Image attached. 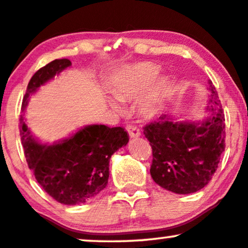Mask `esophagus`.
I'll use <instances>...</instances> for the list:
<instances>
[{
    "label": "esophagus",
    "instance_id": "1",
    "mask_svg": "<svg viewBox=\"0 0 248 248\" xmlns=\"http://www.w3.org/2000/svg\"><path fill=\"white\" fill-rule=\"evenodd\" d=\"M126 130L131 138H138V137H140V134H141L140 133V130L137 126H134V125H127Z\"/></svg>",
    "mask_w": 248,
    "mask_h": 248
}]
</instances>
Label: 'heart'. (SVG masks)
<instances>
[{
    "instance_id": "obj_1",
    "label": "heart",
    "mask_w": 248,
    "mask_h": 248,
    "mask_svg": "<svg viewBox=\"0 0 248 248\" xmlns=\"http://www.w3.org/2000/svg\"><path fill=\"white\" fill-rule=\"evenodd\" d=\"M160 72L157 65L152 63H139L136 65L127 66L118 73L116 78L112 94L119 101L132 99L139 95L152 82L148 93L140 99L138 109L141 116L151 118L156 114L158 102L166 94L168 80L163 76H156ZM112 107L118 108L116 101H110Z\"/></svg>"
}]
</instances>
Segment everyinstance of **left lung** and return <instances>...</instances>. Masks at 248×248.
Returning <instances> with one entry per match:
<instances>
[{"instance_id": "left-lung-1", "label": "left lung", "mask_w": 248, "mask_h": 248, "mask_svg": "<svg viewBox=\"0 0 248 248\" xmlns=\"http://www.w3.org/2000/svg\"><path fill=\"white\" fill-rule=\"evenodd\" d=\"M210 95L203 121H175L162 114L146 125L143 134L153 149L151 176L161 187L176 194L203 188L213 178L225 148V118L217 92L208 81Z\"/></svg>"}]
</instances>
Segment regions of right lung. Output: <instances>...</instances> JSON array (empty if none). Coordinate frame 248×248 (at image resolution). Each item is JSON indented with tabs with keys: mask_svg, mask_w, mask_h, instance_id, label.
I'll return each mask as SVG.
<instances>
[{
	"mask_svg": "<svg viewBox=\"0 0 248 248\" xmlns=\"http://www.w3.org/2000/svg\"><path fill=\"white\" fill-rule=\"evenodd\" d=\"M69 66L71 62L62 59L38 70L27 85L23 111L30 95ZM19 121L25 157L36 182L51 198L69 206L87 202L106 187L110 157L129 142V134L123 127L92 124L68 138L44 145L27 127L24 115Z\"/></svg>",
	"mask_w": 248,
	"mask_h": 248,
	"instance_id": "add662e5",
	"label": "right lung"
}]
</instances>
